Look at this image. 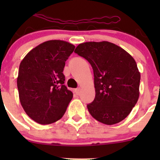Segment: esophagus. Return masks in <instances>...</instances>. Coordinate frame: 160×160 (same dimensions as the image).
<instances>
[{"mask_svg":"<svg viewBox=\"0 0 160 160\" xmlns=\"http://www.w3.org/2000/svg\"><path fill=\"white\" fill-rule=\"evenodd\" d=\"M80 88H77V89L75 90V93L77 95L80 94Z\"/></svg>","mask_w":160,"mask_h":160,"instance_id":"esophagus-1","label":"esophagus"}]
</instances>
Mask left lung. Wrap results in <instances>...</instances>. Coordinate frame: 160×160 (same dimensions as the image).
Instances as JSON below:
<instances>
[{"mask_svg": "<svg viewBox=\"0 0 160 160\" xmlns=\"http://www.w3.org/2000/svg\"><path fill=\"white\" fill-rule=\"evenodd\" d=\"M76 53L91 65L95 98L88 104L92 117L105 125L125 118L139 97L140 72L129 53L109 42H88L79 45Z\"/></svg>", "mask_w": 160, "mask_h": 160, "instance_id": "1", "label": "left lung"}]
</instances>
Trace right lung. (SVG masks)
I'll use <instances>...</instances> for the list:
<instances>
[{"label": "right lung", "mask_w": 160, "mask_h": 160, "mask_svg": "<svg viewBox=\"0 0 160 160\" xmlns=\"http://www.w3.org/2000/svg\"><path fill=\"white\" fill-rule=\"evenodd\" d=\"M75 46L62 40L38 45L25 56L17 79L21 104L37 123L52 124L65 114L72 93L64 85L65 62Z\"/></svg>", "instance_id": "obj_1"}]
</instances>
